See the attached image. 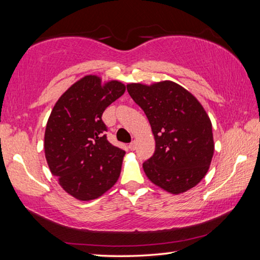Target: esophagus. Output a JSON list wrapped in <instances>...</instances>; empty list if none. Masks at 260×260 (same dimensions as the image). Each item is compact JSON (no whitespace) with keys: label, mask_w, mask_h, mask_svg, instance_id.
<instances>
[{"label":"esophagus","mask_w":260,"mask_h":260,"mask_svg":"<svg viewBox=\"0 0 260 260\" xmlns=\"http://www.w3.org/2000/svg\"><path fill=\"white\" fill-rule=\"evenodd\" d=\"M128 148L131 149V150H135V148H136V142H135V141H133V142H131L128 144Z\"/></svg>","instance_id":"1"}]
</instances>
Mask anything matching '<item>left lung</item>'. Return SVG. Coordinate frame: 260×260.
<instances>
[{
    "label": "left lung",
    "instance_id": "1",
    "mask_svg": "<svg viewBox=\"0 0 260 260\" xmlns=\"http://www.w3.org/2000/svg\"><path fill=\"white\" fill-rule=\"evenodd\" d=\"M127 91L146 113L155 136V153L143 162L149 180L171 193L195 187L214 151L212 125L203 107L173 81L129 83Z\"/></svg>",
    "mask_w": 260,
    "mask_h": 260
}]
</instances>
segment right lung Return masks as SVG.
I'll return each instance as SVG.
<instances>
[{"instance_id":"add662e5","label":"right lung","mask_w":260,"mask_h":260,"mask_svg":"<svg viewBox=\"0 0 260 260\" xmlns=\"http://www.w3.org/2000/svg\"><path fill=\"white\" fill-rule=\"evenodd\" d=\"M117 80L86 76L57 101L47 122L45 153L61 188L80 201L102 196L120 175L125 150L107 139L104 110L125 93Z\"/></svg>"}]
</instances>
